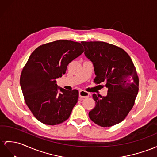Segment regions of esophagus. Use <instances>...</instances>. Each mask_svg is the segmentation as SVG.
Segmentation results:
<instances>
[{"instance_id": "esophagus-1", "label": "esophagus", "mask_w": 157, "mask_h": 157, "mask_svg": "<svg viewBox=\"0 0 157 157\" xmlns=\"http://www.w3.org/2000/svg\"><path fill=\"white\" fill-rule=\"evenodd\" d=\"M89 93H88V92L83 90L79 91V97L81 98H86V97H89Z\"/></svg>"}]
</instances>
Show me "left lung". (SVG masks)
Wrapping results in <instances>:
<instances>
[{
	"instance_id": "left-lung-1",
	"label": "left lung",
	"mask_w": 157,
	"mask_h": 157,
	"mask_svg": "<svg viewBox=\"0 0 157 157\" xmlns=\"http://www.w3.org/2000/svg\"><path fill=\"white\" fill-rule=\"evenodd\" d=\"M85 54L93 63L96 84L108 88L106 97L93 94L95 107L90 120L102 127L123 121L135 105L139 80L131 57L123 48L101 41H82Z\"/></svg>"
}]
</instances>
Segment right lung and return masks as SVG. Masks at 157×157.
Wrapping results in <instances>:
<instances>
[{
    "instance_id": "add662e5",
    "label": "right lung",
    "mask_w": 157,
    "mask_h": 157,
    "mask_svg": "<svg viewBox=\"0 0 157 157\" xmlns=\"http://www.w3.org/2000/svg\"><path fill=\"white\" fill-rule=\"evenodd\" d=\"M83 52L78 42L58 40L39 46L29 56L20 84L26 105L42 123L56 125L69 118L78 91L58 88L56 79L65 74L68 64Z\"/></svg>"
}]
</instances>
